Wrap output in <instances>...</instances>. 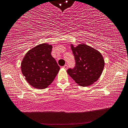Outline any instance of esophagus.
<instances>
[{"instance_id":"1","label":"esophagus","mask_w":128,"mask_h":128,"mask_svg":"<svg viewBox=\"0 0 128 128\" xmlns=\"http://www.w3.org/2000/svg\"><path fill=\"white\" fill-rule=\"evenodd\" d=\"M62 68H63L64 69H65V70H67L68 66H67V65H64V66H62Z\"/></svg>"}]
</instances>
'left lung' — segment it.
<instances>
[{"mask_svg": "<svg viewBox=\"0 0 128 128\" xmlns=\"http://www.w3.org/2000/svg\"><path fill=\"white\" fill-rule=\"evenodd\" d=\"M75 66L67 73L74 82L82 86H89L98 80L104 67V60L98 50L85 44L76 47L71 44Z\"/></svg>", "mask_w": 128, "mask_h": 128, "instance_id": "obj_1", "label": "left lung"}]
</instances>
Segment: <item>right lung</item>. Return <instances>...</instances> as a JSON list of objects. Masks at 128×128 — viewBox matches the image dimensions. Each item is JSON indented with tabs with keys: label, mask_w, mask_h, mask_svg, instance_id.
Segmentation results:
<instances>
[{
	"label": "right lung",
	"mask_w": 128,
	"mask_h": 128,
	"mask_svg": "<svg viewBox=\"0 0 128 128\" xmlns=\"http://www.w3.org/2000/svg\"><path fill=\"white\" fill-rule=\"evenodd\" d=\"M52 46L43 43L28 50L21 64L22 74L34 88L45 89L53 82L60 70L51 55Z\"/></svg>",
	"instance_id": "add662e5"
}]
</instances>
